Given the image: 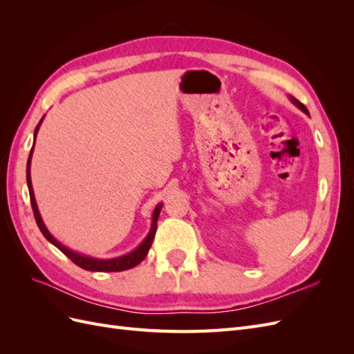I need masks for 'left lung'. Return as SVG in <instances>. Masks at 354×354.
<instances>
[{"label":"left lung","instance_id":"obj_1","mask_svg":"<svg viewBox=\"0 0 354 354\" xmlns=\"http://www.w3.org/2000/svg\"><path fill=\"white\" fill-rule=\"evenodd\" d=\"M291 102H292V103H294V104L297 106V108H298V109H301V111H303V112H304L306 115H308V111H307V108H306V106H304V104H303L301 102H298V100H297L295 97H292V95H291Z\"/></svg>","mask_w":354,"mask_h":354}]
</instances>
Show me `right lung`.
Returning <instances> with one entry per match:
<instances>
[{
	"label": "right lung",
	"mask_w": 354,
	"mask_h": 354,
	"mask_svg": "<svg viewBox=\"0 0 354 354\" xmlns=\"http://www.w3.org/2000/svg\"><path fill=\"white\" fill-rule=\"evenodd\" d=\"M42 120H44V116L41 118L39 124L35 128V137H37V133L39 130V125H41ZM32 152H34V146H32V149H30V153H29V158H28V165H26V181H28V189H29V196H30V205H32V211H34V217H35V221L38 224V227H39L41 233L44 234V238L48 242H51L53 245H55L56 248H59L63 254L68 257V259H71L75 264L80 266L81 269L88 270V272H124V270H128V269H133V267H136L137 264H140L145 260V257L147 255L149 250H151L153 238H155L156 223H158L160 208H162V203H159V205H156V208L153 211V216H152L151 230H149L145 241L140 245H138L134 251L128 252V254H125L122 257H116V259H108V260L93 259V257L78 254V252H75V251L66 248L65 245H62L55 236H53V234L48 232V229L46 227L44 221H42V218H41V214L38 211L35 195H34V189H32V181H30V158H32Z\"/></svg>",
	"instance_id": "add662e5"
}]
</instances>
